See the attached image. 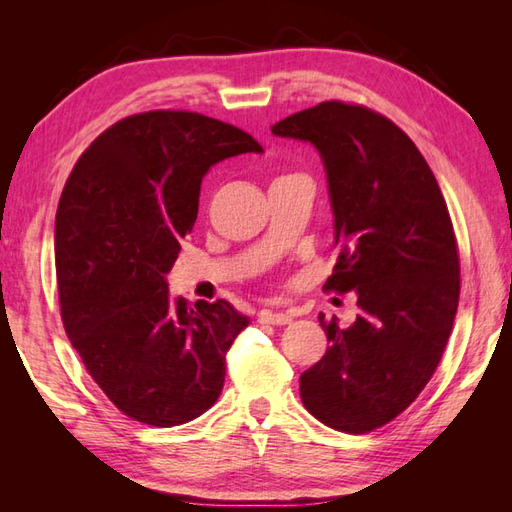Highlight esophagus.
<instances>
[{"label": "esophagus", "mask_w": 512, "mask_h": 512, "mask_svg": "<svg viewBox=\"0 0 512 512\" xmlns=\"http://www.w3.org/2000/svg\"><path fill=\"white\" fill-rule=\"evenodd\" d=\"M290 321H292L290 312H273V310L259 312V323L264 325H288Z\"/></svg>", "instance_id": "1"}]
</instances>
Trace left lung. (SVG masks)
I'll use <instances>...</instances> for the list:
<instances>
[{
  "instance_id": "8db88e82",
  "label": "left lung",
  "mask_w": 512,
  "mask_h": 512,
  "mask_svg": "<svg viewBox=\"0 0 512 512\" xmlns=\"http://www.w3.org/2000/svg\"><path fill=\"white\" fill-rule=\"evenodd\" d=\"M314 145L339 246L325 288L356 290L347 328L319 314L330 347L301 374L314 418L345 433L383 427L418 398L447 347L460 257L438 180L411 138L363 105L325 101L275 123Z\"/></svg>"
}]
</instances>
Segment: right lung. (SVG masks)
<instances>
[{
  "instance_id": "add662e5",
  "label": "right lung",
  "mask_w": 512,
  "mask_h": 512,
  "mask_svg": "<svg viewBox=\"0 0 512 512\" xmlns=\"http://www.w3.org/2000/svg\"><path fill=\"white\" fill-rule=\"evenodd\" d=\"M262 151L228 123L156 110L105 129L65 182L54 220L63 328L125 416L176 427L220 398L224 356L248 317L224 299H173L167 273L206 171Z\"/></svg>"
}]
</instances>
